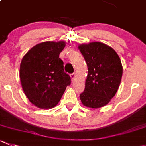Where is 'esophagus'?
<instances>
[{"label":"esophagus","mask_w":146,"mask_h":146,"mask_svg":"<svg viewBox=\"0 0 146 146\" xmlns=\"http://www.w3.org/2000/svg\"><path fill=\"white\" fill-rule=\"evenodd\" d=\"M76 77H77V75H76V73H73V74H71V78H72V81H74V80H75Z\"/></svg>","instance_id":"1"}]
</instances>
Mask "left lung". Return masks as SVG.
<instances>
[{"instance_id": "left-lung-1", "label": "left lung", "mask_w": 146, "mask_h": 146, "mask_svg": "<svg viewBox=\"0 0 146 146\" xmlns=\"http://www.w3.org/2000/svg\"><path fill=\"white\" fill-rule=\"evenodd\" d=\"M79 49L88 68L85 89L80 95L83 105L92 108L106 105L115 95L121 82L123 66L115 51L100 42L80 44Z\"/></svg>"}]
</instances>
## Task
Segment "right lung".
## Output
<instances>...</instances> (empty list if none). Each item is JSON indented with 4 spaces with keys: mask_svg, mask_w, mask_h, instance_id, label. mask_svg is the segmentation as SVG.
<instances>
[{
    "mask_svg": "<svg viewBox=\"0 0 146 146\" xmlns=\"http://www.w3.org/2000/svg\"><path fill=\"white\" fill-rule=\"evenodd\" d=\"M64 41H46L31 48L22 59L20 80L25 95L31 103L41 109L56 106L66 87L71 84L64 71L59 54Z\"/></svg>",
    "mask_w": 146,
    "mask_h": 146,
    "instance_id": "1",
    "label": "right lung"
}]
</instances>
